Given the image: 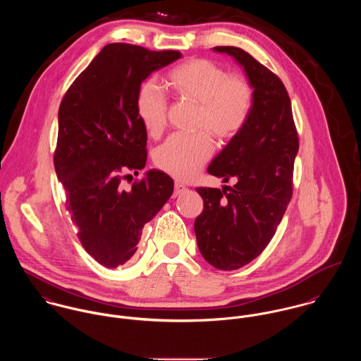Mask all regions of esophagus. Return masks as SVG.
<instances>
[{
  "label": "esophagus",
  "mask_w": 361,
  "mask_h": 361,
  "mask_svg": "<svg viewBox=\"0 0 361 361\" xmlns=\"http://www.w3.org/2000/svg\"><path fill=\"white\" fill-rule=\"evenodd\" d=\"M185 190H186V186H185V185H182L180 182H175V190H173V197H176V196L182 195V193H183Z\"/></svg>",
  "instance_id": "1"
}]
</instances>
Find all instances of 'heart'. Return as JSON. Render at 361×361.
<instances>
[{
    "label": "heart",
    "mask_w": 361,
    "mask_h": 361,
    "mask_svg": "<svg viewBox=\"0 0 361 361\" xmlns=\"http://www.w3.org/2000/svg\"><path fill=\"white\" fill-rule=\"evenodd\" d=\"M166 82L176 99L197 104L195 126L204 129L195 135H172L155 152V165L161 171L186 180L197 175L212 155L208 131L218 140H231L246 126L255 105V87L246 76L228 75L221 65L206 58L175 66ZM136 111L150 136L157 137L164 132L168 100L153 82L140 86Z\"/></svg>",
    "instance_id": "heart-1"
}]
</instances>
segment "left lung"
I'll return each instance as SVG.
<instances>
[{
  "label": "left lung",
  "instance_id": "left-lung-1",
  "mask_svg": "<svg viewBox=\"0 0 361 361\" xmlns=\"http://www.w3.org/2000/svg\"><path fill=\"white\" fill-rule=\"evenodd\" d=\"M214 50L232 55L255 87L246 126L207 169L235 185L196 189L204 202L195 221L199 250L212 267L232 271L258 257L275 235L293 195L299 136L282 80L239 47Z\"/></svg>",
  "mask_w": 361,
  "mask_h": 361
}]
</instances>
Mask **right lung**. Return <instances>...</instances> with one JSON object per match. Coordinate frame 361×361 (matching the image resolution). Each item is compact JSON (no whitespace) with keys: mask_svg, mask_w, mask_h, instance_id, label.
Instances as JSON below:
<instances>
[{"mask_svg":"<svg viewBox=\"0 0 361 361\" xmlns=\"http://www.w3.org/2000/svg\"><path fill=\"white\" fill-rule=\"evenodd\" d=\"M178 58L175 50L106 44L59 105L54 166L65 208L85 250L106 268L136 253L145 224L173 192L172 178L161 171L147 172L128 190L121 183L147 161V132L136 111L142 82Z\"/></svg>","mask_w":361,"mask_h":361,"instance_id":"right-lung-1","label":"right lung"}]
</instances>
